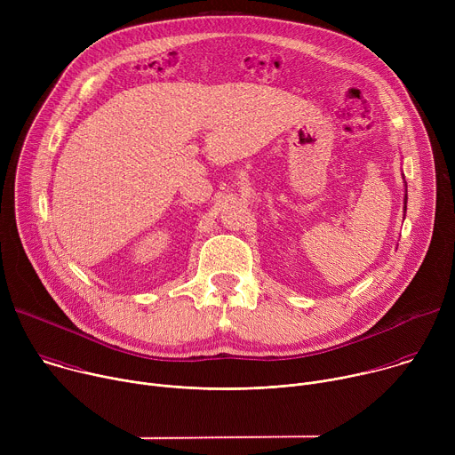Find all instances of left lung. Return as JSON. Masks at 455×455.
Returning <instances> with one entry per match:
<instances>
[{"instance_id":"1","label":"left lung","mask_w":455,"mask_h":455,"mask_svg":"<svg viewBox=\"0 0 455 455\" xmlns=\"http://www.w3.org/2000/svg\"><path fill=\"white\" fill-rule=\"evenodd\" d=\"M405 211H407V194H405Z\"/></svg>"}]
</instances>
